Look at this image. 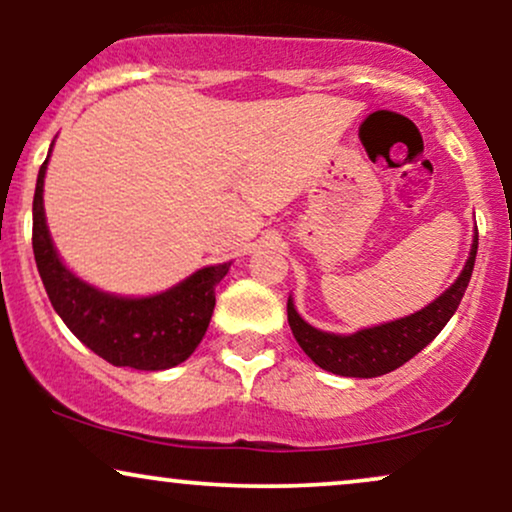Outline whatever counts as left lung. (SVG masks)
I'll use <instances>...</instances> for the list:
<instances>
[{
    "mask_svg": "<svg viewBox=\"0 0 512 512\" xmlns=\"http://www.w3.org/2000/svg\"><path fill=\"white\" fill-rule=\"evenodd\" d=\"M479 236L474 233L472 252L464 264L462 274L457 276L455 284L448 291L440 293L433 303L421 308L419 313L399 317V320L385 322V325L368 327V330L354 334H332L320 332L303 320L293 308L289 298L286 313H289V325L296 342L320 368L330 370L334 375L344 378H378V375L390 373L419 354L438 337V332L448 325L455 315L464 291H467L469 279H472L474 260H477Z\"/></svg>",
    "mask_w": 512,
    "mask_h": 512,
    "instance_id": "obj_1",
    "label": "left lung"
}]
</instances>
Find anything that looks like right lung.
I'll return each instance as SVG.
<instances>
[{
	"label": "right lung",
	"instance_id": "obj_1",
	"mask_svg": "<svg viewBox=\"0 0 512 512\" xmlns=\"http://www.w3.org/2000/svg\"><path fill=\"white\" fill-rule=\"evenodd\" d=\"M48 161L50 154L35 182L33 255L55 313L79 342L113 366L166 370L190 358L207 332L216 305L214 289L231 262L199 269L156 296L125 298L98 291L69 272L52 245L43 207Z\"/></svg>",
	"mask_w": 512,
	"mask_h": 512
}]
</instances>
